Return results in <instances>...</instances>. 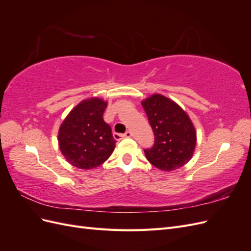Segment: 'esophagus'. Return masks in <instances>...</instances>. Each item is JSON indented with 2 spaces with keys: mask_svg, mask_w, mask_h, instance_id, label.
<instances>
[{
  "mask_svg": "<svg viewBox=\"0 0 251 251\" xmlns=\"http://www.w3.org/2000/svg\"><path fill=\"white\" fill-rule=\"evenodd\" d=\"M113 136H114V138H115V139H120V138H130V137H132V133H131L130 131L126 132L125 134H117V133H114V134H113Z\"/></svg>",
  "mask_w": 251,
  "mask_h": 251,
  "instance_id": "34e87169",
  "label": "esophagus"
}]
</instances>
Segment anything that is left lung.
Wrapping results in <instances>:
<instances>
[{
  "label": "left lung",
  "mask_w": 251,
  "mask_h": 251,
  "mask_svg": "<svg viewBox=\"0 0 251 251\" xmlns=\"http://www.w3.org/2000/svg\"><path fill=\"white\" fill-rule=\"evenodd\" d=\"M154 132V146L144 150L150 163L164 172L182 168L196 149L197 132L187 113L178 103L161 94L141 101Z\"/></svg>",
  "instance_id": "8db88e82"
}]
</instances>
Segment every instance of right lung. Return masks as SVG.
Returning a JSON list of instances; mask_svg holds the SVG:
<instances>
[{
	"instance_id": "right-lung-1",
	"label": "right lung",
	"mask_w": 251,
	"mask_h": 251,
	"mask_svg": "<svg viewBox=\"0 0 251 251\" xmlns=\"http://www.w3.org/2000/svg\"><path fill=\"white\" fill-rule=\"evenodd\" d=\"M108 102L91 97L80 101L60 125L57 140L66 160L80 170L102 164L113 153L116 140L111 126L104 123L103 112Z\"/></svg>"
}]
</instances>
